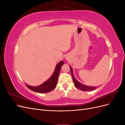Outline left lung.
Segmentation results:
<instances>
[{
  "instance_id": "obj_1",
  "label": "left lung",
  "mask_w": 125,
  "mask_h": 125,
  "mask_svg": "<svg viewBox=\"0 0 125 125\" xmlns=\"http://www.w3.org/2000/svg\"><path fill=\"white\" fill-rule=\"evenodd\" d=\"M70 68L71 70V74H72V77H73V81L74 82V84L75 85V86L77 88H78V89L83 91H92L95 90V89H96V86H86L85 85L82 84L81 83H80V82H78L76 79H75L73 75V69L70 66Z\"/></svg>"
}]
</instances>
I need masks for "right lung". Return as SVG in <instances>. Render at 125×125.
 Segmentation results:
<instances>
[{
	"label": "right lung",
	"mask_w": 125,
	"mask_h": 125,
	"mask_svg": "<svg viewBox=\"0 0 125 125\" xmlns=\"http://www.w3.org/2000/svg\"><path fill=\"white\" fill-rule=\"evenodd\" d=\"M63 64L64 63L62 61H61L60 62H59L56 65L54 73H53V74L52 75V76L47 81L45 82L42 84L37 86H32L25 84L27 86L29 89L33 91L39 93H47L53 90L57 85L59 72L60 69H61L62 66Z\"/></svg>",
	"instance_id": "obj_1"
}]
</instances>
